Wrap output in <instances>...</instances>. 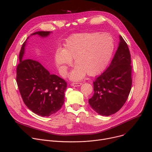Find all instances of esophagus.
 <instances>
[{
  "label": "esophagus",
  "instance_id": "1",
  "mask_svg": "<svg viewBox=\"0 0 152 152\" xmlns=\"http://www.w3.org/2000/svg\"><path fill=\"white\" fill-rule=\"evenodd\" d=\"M82 84V83H71V86L73 87H78V86H80Z\"/></svg>",
  "mask_w": 152,
  "mask_h": 152
}]
</instances>
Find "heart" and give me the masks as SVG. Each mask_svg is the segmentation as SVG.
<instances>
[{"label":"heart","instance_id":"heart-1","mask_svg":"<svg viewBox=\"0 0 152 152\" xmlns=\"http://www.w3.org/2000/svg\"><path fill=\"white\" fill-rule=\"evenodd\" d=\"M115 49L113 37L109 34L83 33L71 36L63 49H59L55 54V62L63 75L75 59L76 65L71 73L73 81L99 75L105 69Z\"/></svg>","mask_w":152,"mask_h":152}]
</instances>
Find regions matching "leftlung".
I'll use <instances>...</instances> for the list:
<instances>
[{
	"label": "left lung",
	"mask_w": 152,
	"mask_h": 152,
	"mask_svg": "<svg viewBox=\"0 0 152 152\" xmlns=\"http://www.w3.org/2000/svg\"><path fill=\"white\" fill-rule=\"evenodd\" d=\"M131 64L128 46L119 36L118 49L110 66L93 83L94 94L89 103L95 112L108 116L124 105L131 89Z\"/></svg>",
	"instance_id": "obj_1"
}]
</instances>
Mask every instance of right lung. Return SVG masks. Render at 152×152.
<instances>
[{
	"instance_id": "add662e5",
	"label": "right lung",
	"mask_w": 152,
	"mask_h": 152,
	"mask_svg": "<svg viewBox=\"0 0 152 152\" xmlns=\"http://www.w3.org/2000/svg\"><path fill=\"white\" fill-rule=\"evenodd\" d=\"M52 32L37 31L30 36H49ZM29 36V37H30ZM27 39L22 45L20 52V63L17 68V83L23 100L33 112L41 116H49L61 108L65 102L67 84L55 75H51L39 62L25 59Z\"/></svg>"
}]
</instances>
